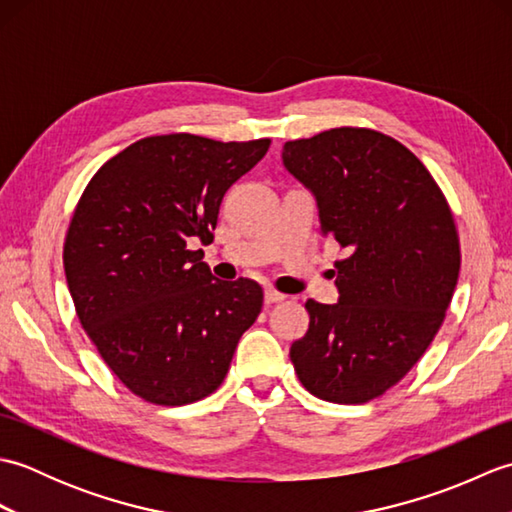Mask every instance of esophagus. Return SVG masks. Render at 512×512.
<instances>
[{"mask_svg": "<svg viewBox=\"0 0 512 512\" xmlns=\"http://www.w3.org/2000/svg\"><path fill=\"white\" fill-rule=\"evenodd\" d=\"M264 299H266V303L270 306V303H281V301H284L286 295H281V292H277V290H273V288H266Z\"/></svg>", "mask_w": 512, "mask_h": 512, "instance_id": "1", "label": "esophagus"}]
</instances>
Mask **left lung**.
Masks as SVG:
<instances>
[{"label":"left lung","instance_id":"left-lung-1","mask_svg":"<svg viewBox=\"0 0 512 512\" xmlns=\"http://www.w3.org/2000/svg\"><path fill=\"white\" fill-rule=\"evenodd\" d=\"M281 160L314 200L321 233L345 250L339 301L308 299L290 361L310 394L358 405L394 387L427 352L460 275V239L427 167L374 129L290 140Z\"/></svg>","mask_w":512,"mask_h":512}]
</instances>
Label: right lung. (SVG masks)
<instances>
[{
	"label": "right lung",
	"instance_id": "add662e5",
	"mask_svg": "<svg viewBox=\"0 0 512 512\" xmlns=\"http://www.w3.org/2000/svg\"><path fill=\"white\" fill-rule=\"evenodd\" d=\"M268 147L149 136L107 160L76 204L63 246L76 314L107 367L147 402L213 394L262 312L259 284L215 279L189 244L213 242L224 193Z\"/></svg>",
	"mask_w": 512,
	"mask_h": 512
}]
</instances>
